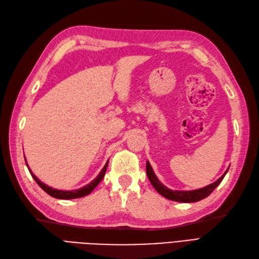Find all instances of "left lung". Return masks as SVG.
I'll list each match as a JSON object with an SVG mask.
<instances>
[{"label":"left lung","instance_id":"obj_1","mask_svg":"<svg viewBox=\"0 0 259 259\" xmlns=\"http://www.w3.org/2000/svg\"><path fill=\"white\" fill-rule=\"evenodd\" d=\"M146 171H147V176H148L149 180H150L151 185L154 187V189L158 191L161 195H163L164 198H166L171 201H176V202L192 203V202H198L202 199H205L206 197H208V195L215 190V188L222 183V180L224 179L228 169H227L224 173V175L221 178H218L215 183L210 184L204 188H201V189L191 190V191H178V190L168 189V188H166L158 178H156L154 171L150 165V163H149L148 161L146 164Z\"/></svg>","mask_w":259,"mask_h":259}]
</instances>
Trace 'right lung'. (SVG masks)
Instances as JSON below:
<instances>
[{
    "instance_id": "add662e5",
    "label": "right lung",
    "mask_w": 259,
    "mask_h": 259,
    "mask_svg": "<svg viewBox=\"0 0 259 259\" xmlns=\"http://www.w3.org/2000/svg\"><path fill=\"white\" fill-rule=\"evenodd\" d=\"M27 164V162H26ZM28 166V164H27ZM107 166H108V162L106 163V165L104 166V168L101 169L100 173L98 174V176L93 180V182H91L89 185L84 186L83 188H80V189H76V190H70V191H64V190H58V189H54V188L52 187H49L48 185H45L44 183H42L40 179H38L32 171H31V169L28 167L29 171L31 176L33 177V179L35 180V182L37 183V185L40 186L42 189L50 194L51 197L53 198H56V199H62V200H70V199H76V198H82V197H85V195L90 194L95 188L97 187V185L101 182V179L104 178L105 176V173H106V169H107Z\"/></svg>"
}]
</instances>
